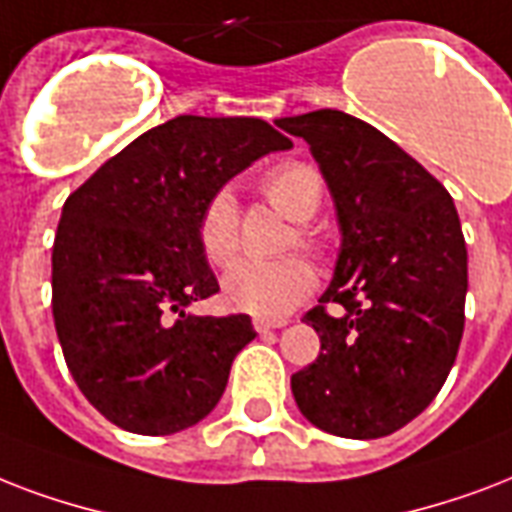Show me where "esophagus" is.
Listing matches in <instances>:
<instances>
[{
	"mask_svg": "<svg viewBox=\"0 0 512 512\" xmlns=\"http://www.w3.org/2000/svg\"><path fill=\"white\" fill-rule=\"evenodd\" d=\"M285 323H288V320H264V318H256V320H253V328H256L259 334H267L269 328H280V326H285Z\"/></svg>",
	"mask_w": 512,
	"mask_h": 512,
	"instance_id": "esophagus-1",
	"label": "esophagus"
}]
</instances>
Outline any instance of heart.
<instances>
[{"label": "heart", "instance_id": "heart-1", "mask_svg": "<svg viewBox=\"0 0 512 512\" xmlns=\"http://www.w3.org/2000/svg\"><path fill=\"white\" fill-rule=\"evenodd\" d=\"M261 192L277 213L293 224L285 248H299L312 259H323L326 240L310 219L323 202V178L307 162H280L261 178ZM197 243L213 267H227L240 253V216L229 189H216L205 200L197 219ZM315 269L301 256L277 261H240L224 275V296L232 307L256 318H283L315 291Z\"/></svg>", "mask_w": 512, "mask_h": 512}]
</instances>
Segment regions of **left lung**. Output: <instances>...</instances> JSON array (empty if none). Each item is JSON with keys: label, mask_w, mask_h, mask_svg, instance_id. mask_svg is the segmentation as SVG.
Returning <instances> with one entry per match:
<instances>
[{"label": "left lung", "mask_w": 512, "mask_h": 512, "mask_svg": "<svg viewBox=\"0 0 512 512\" xmlns=\"http://www.w3.org/2000/svg\"><path fill=\"white\" fill-rule=\"evenodd\" d=\"M277 125L310 144L342 229L334 283L304 315L320 355L291 376L293 398L326 433L382 438L430 406L457 360L467 293L457 208L438 178L358 117L318 109Z\"/></svg>", "instance_id": "1"}]
</instances>
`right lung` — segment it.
Listing matches in <instances>:
<instances>
[{"label": "right lung", "instance_id": "obj_1", "mask_svg": "<svg viewBox=\"0 0 512 512\" xmlns=\"http://www.w3.org/2000/svg\"><path fill=\"white\" fill-rule=\"evenodd\" d=\"M256 117L181 114L146 130L63 202L53 318L74 382L109 422L170 435L208 417L248 315L197 318L219 280L197 243L205 200L253 160L291 149Z\"/></svg>", "mask_w": 512, "mask_h": 512}]
</instances>
